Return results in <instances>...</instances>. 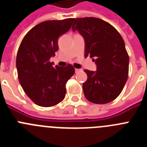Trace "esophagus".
Here are the masks:
<instances>
[{
    "label": "esophagus",
    "mask_w": 147,
    "mask_h": 147,
    "mask_svg": "<svg viewBox=\"0 0 147 147\" xmlns=\"http://www.w3.org/2000/svg\"><path fill=\"white\" fill-rule=\"evenodd\" d=\"M81 71V69H79V68H76V69H75V72L76 73H78L79 71Z\"/></svg>",
    "instance_id": "obj_1"
}]
</instances>
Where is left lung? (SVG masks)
Returning <instances> with one entry per match:
<instances>
[{
	"mask_svg": "<svg viewBox=\"0 0 147 147\" xmlns=\"http://www.w3.org/2000/svg\"><path fill=\"white\" fill-rule=\"evenodd\" d=\"M72 30L84 37L85 57L93 58L96 71L85 70L88 80L83 92L89 102L107 104L117 98L124 88L129 73V55L124 41L112 25L99 18H74Z\"/></svg>",
	"mask_w": 147,
	"mask_h": 147,
	"instance_id": "1",
	"label": "left lung"
}]
</instances>
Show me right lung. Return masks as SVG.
<instances>
[{
    "label": "right lung",
    "instance_id": "1",
    "mask_svg": "<svg viewBox=\"0 0 147 147\" xmlns=\"http://www.w3.org/2000/svg\"><path fill=\"white\" fill-rule=\"evenodd\" d=\"M74 18L46 20L23 37L16 58L18 80L26 94L41 107H52L64 99L67 80L74 67H53L50 58L58 50V38L68 32Z\"/></svg>",
    "mask_w": 147,
    "mask_h": 147
}]
</instances>
